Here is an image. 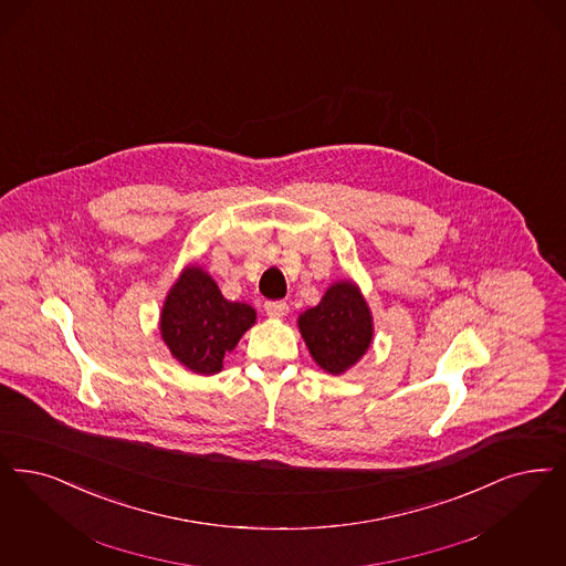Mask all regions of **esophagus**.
<instances>
[{
  "label": "esophagus",
  "mask_w": 566,
  "mask_h": 566,
  "mask_svg": "<svg viewBox=\"0 0 566 566\" xmlns=\"http://www.w3.org/2000/svg\"><path fill=\"white\" fill-rule=\"evenodd\" d=\"M265 312L268 316L282 317L289 314V305L284 301H265Z\"/></svg>",
  "instance_id": "obj_1"
}]
</instances>
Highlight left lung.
<instances>
[{"label":"left lung","instance_id":"1","mask_svg":"<svg viewBox=\"0 0 566 566\" xmlns=\"http://www.w3.org/2000/svg\"><path fill=\"white\" fill-rule=\"evenodd\" d=\"M298 331L317 366L340 375L370 347L373 316L360 289L343 280L324 293L316 307L298 316Z\"/></svg>","mask_w":566,"mask_h":566}]
</instances>
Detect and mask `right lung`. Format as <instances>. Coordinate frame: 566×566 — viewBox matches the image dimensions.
<instances>
[{
  "mask_svg": "<svg viewBox=\"0 0 566 566\" xmlns=\"http://www.w3.org/2000/svg\"><path fill=\"white\" fill-rule=\"evenodd\" d=\"M256 319L247 303L227 301L202 268L189 265L164 301L159 331L170 354L198 375H214Z\"/></svg>",
  "mask_w": 566,
  "mask_h": 566,
  "instance_id": "obj_1",
  "label": "right lung"
}]
</instances>
